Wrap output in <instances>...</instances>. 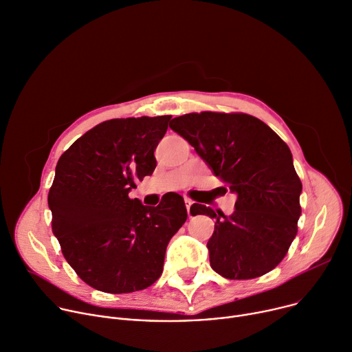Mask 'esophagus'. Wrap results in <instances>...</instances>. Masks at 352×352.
I'll use <instances>...</instances> for the list:
<instances>
[{
    "mask_svg": "<svg viewBox=\"0 0 352 352\" xmlns=\"http://www.w3.org/2000/svg\"><path fill=\"white\" fill-rule=\"evenodd\" d=\"M184 201H185V206H186V212H188V217H191V214H192L191 206L194 205V201H191L190 198H185Z\"/></svg>",
    "mask_w": 352,
    "mask_h": 352,
    "instance_id": "esophagus-1",
    "label": "esophagus"
}]
</instances>
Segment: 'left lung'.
I'll return each instance as SVG.
<instances>
[{
  "label": "left lung",
  "mask_w": 352,
  "mask_h": 352,
  "mask_svg": "<svg viewBox=\"0 0 352 352\" xmlns=\"http://www.w3.org/2000/svg\"><path fill=\"white\" fill-rule=\"evenodd\" d=\"M170 127L238 197L229 217L205 205L191 206L192 217L215 218L206 243L210 267L232 280L273 270L294 241L301 215L302 185L287 144L249 114L190 113L175 117Z\"/></svg>",
  "instance_id": "left-lung-1"
}]
</instances>
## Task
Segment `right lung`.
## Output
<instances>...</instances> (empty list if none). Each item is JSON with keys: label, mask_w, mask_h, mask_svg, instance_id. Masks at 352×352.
Here are the masks:
<instances>
[{"label": "right lung", "mask_w": 352, "mask_h": 352, "mask_svg": "<svg viewBox=\"0 0 352 352\" xmlns=\"http://www.w3.org/2000/svg\"><path fill=\"white\" fill-rule=\"evenodd\" d=\"M171 116L103 122L59 158L48 205L67 263L89 286L120 294L150 287L162 273L170 239L186 221L184 198L157 206L129 198L151 175L154 151Z\"/></svg>", "instance_id": "add662e5"}]
</instances>
